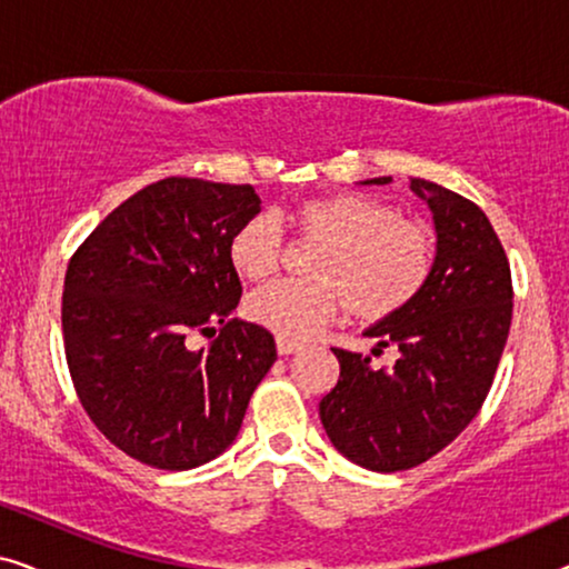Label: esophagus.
Listing matches in <instances>:
<instances>
[{"label": "esophagus", "instance_id": "esophagus-1", "mask_svg": "<svg viewBox=\"0 0 569 569\" xmlns=\"http://www.w3.org/2000/svg\"><path fill=\"white\" fill-rule=\"evenodd\" d=\"M302 349V345H298V341H287V339H277V352L287 357V355H298Z\"/></svg>", "mask_w": 569, "mask_h": 569}]
</instances>
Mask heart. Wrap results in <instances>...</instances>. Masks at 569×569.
<instances>
[{
  "instance_id": "obj_1",
  "label": "heart",
  "mask_w": 569,
  "mask_h": 569,
  "mask_svg": "<svg viewBox=\"0 0 569 569\" xmlns=\"http://www.w3.org/2000/svg\"><path fill=\"white\" fill-rule=\"evenodd\" d=\"M290 222L300 236L323 240L310 263L313 279L274 282L246 302L248 318L279 339H313L345 306L357 318L378 321L415 300L430 277V232L368 193L298 201ZM282 243L274 217H248L230 238L232 267L248 282H263L279 267Z\"/></svg>"
}]
</instances>
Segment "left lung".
Returning <instances> with one entry per match:
<instances>
[{"label": "left lung", "mask_w": 569, "mask_h": 569, "mask_svg": "<svg viewBox=\"0 0 569 569\" xmlns=\"http://www.w3.org/2000/svg\"><path fill=\"white\" fill-rule=\"evenodd\" d=\"M409 189L432 212L438 243L430 277L415 300L365 329L376 349H399V360L376 370L370 357L333 349L341 372L318 403L331 446L383 473L432 458L477 417L512 318L510 263L487 214L425 178H411Z\"/></svg>", "instance_id": "8db88e82"}]
</instances>
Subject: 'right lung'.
Here are the masks:
<instances>
[{
	"label": "right lung",
	"mask_w": 569,
	"mask_h": 569,
	"mask_svg": "<svg viewBox=\"0 0 569 569\" xmlns=\"http://www.w3.org/2000/svg\"><path fill=\"white\" fill-rule=\"evenodd\" d=\"M261 212L253 186L166 178L116 207L67 267L61 329L77 396L116 448L186 471L232 446L277 360L263 326L230 318V238ZM221 326L209 350L186 336Z\"/></svg>",
	"instance_id": "obj_1"
}]
</instances>
